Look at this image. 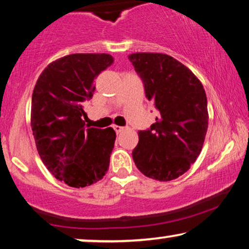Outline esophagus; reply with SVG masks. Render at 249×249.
<instances>
[{
	"label": "esophagus",
	"instance_id": "obj_1",
	"mask_svg": "<svg viewBox=\"0 0 249 249\" xmlns=\"http://www.w3.org/2000/svg\"><path fill=\"white\" fill-rule=\"evenodd\" d=\"M113 129L117 134H120V132L124 131V127H120V125H113Z\"/></svg>",
	"mask_w": 249,
	"mask_h": 249
}]
</instances>
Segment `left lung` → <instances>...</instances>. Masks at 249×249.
I'll return each mask as SVG.
<instances>
[{
	"instance_id": "obj_1",
	"label": "left lung",
	"mask_w": 249,
	"mask_h": 249,
	"mask_svg": "<svg viewBox=\"0 0 249 249\" xmlns=\"http://www.w3.org/2000/svg\"><path fill=\"white\" fill-rule=\"evenodd\" d=\"M128 57L144 83L146 97L160 112L151 128L138 131L132 159L148 178L177 179L196 161L205 141V90L198 78L172 56L134 53Z\"/></svg>"
}]
</instances>
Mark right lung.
<instances>
[{
    "label": "right lung",
    "instance_id": "obj_1",
    "mask_svg": "<svg viewBox=\"0 0 249 249\" xmlns=\"http://www.w3.org/2000/svg\"><path fill=\"white\" fill-rule=\"evenodd\" d=\"M112 63L110 54H70L50 63L34 88L37 151L49 171L74 188L97 182L110 165L115 131L85 127L83 103L93 97L95 78Z\"/></svg>",
    "mask_w": 249,
    "mask_h": 249
}]
</instances>
